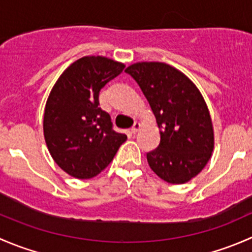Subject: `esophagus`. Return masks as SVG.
Returning a JSON list of instances; mask_svg holds the SVG:
<instances>
[{
  "label": "esophagus",
  "mask_w": 252,
  "mask_h": 252,
  "mask_svg": "<svg viewBox=\"0 0 252 252\" xmlns=\"http://www.w3.org/2000/svg\"><path fill=\"white\" fill-rule=\"evenodd\" d=\"M140 129H141V123H140V122H135V123H134V126H133V128H131V133L135 134L136 131H139Z\"/></svg>",
  "instance_id": "esophagus-1"
}]
</instances>
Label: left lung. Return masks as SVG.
<instances>
[{"instance_id":"8db88e82","label":"left lung","mask_w":252,"mask_h":252,"mask_svg":"<svg viewBox=\"0 0 252 252\" xmlns=\"http://www.w3.org/2000/svg\"><path fill=\"white\" fill-rule=\"evenodd\" d=\"M126 72L140 86L159 129L158 147L146 155L150 168L167 183H188L205 168L215 147L204 96L191 79L167 63L136 62Z\"/></svg>"}]
</instances>
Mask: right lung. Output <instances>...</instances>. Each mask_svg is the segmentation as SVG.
I'll return each instance as SVG.
<instances>
[{
  "instance_id": "right-lung-1",
  "label": "right lung",
  "mask_w": 252,
  "mask_h": 252,
  "mask_svg": "<svg viewBox=\"0 0 252 252\" xmlns=\"http://www.w3.org/2000/svg\"><path fill=\"white\" fill-rule=\"evenodd\" d=\"M124 67L105 56H85L60 75L48 95L44 138L53 161L70 177H96L126 140L112 129L110 114L98 102L101 89Z\"/></svg>"
}]
</instances>
